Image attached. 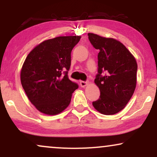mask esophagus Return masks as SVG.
Here are the masks:
<instances>
[{"mask_svg": "<svg viewBox=\"0 0 157 157\" xmlns=\"http://www.w3.org/2000/svg\"><path fill=\"white\" fill-rule=\"evenodd\" d=\"M80 83L81 87H85V86H86L88 85V82H86V81H80Z\"/></svg>", "mask_w": 157, "mask_h": 157, "instance_id": "esophagus-1", "label": "esophagus"}]
</instances>
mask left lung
Here are the masks:
<instances>
[{"label": "left lung", "mask_w": 157, "mask_h": 157, "mask_svg": "<svg viewBox=\"0 0 157 157\" xmlns=\"http://www.w3.org/2000/svg\"><path fill=\"white\" fill-rule=\"evenodd\" d=\"M88 36L94 47L100 51L94 82L100 89V96L92 105L102 114H115L125 107L136 89V59L117 40L93 33ZM102 72H105L104 76Z\"/></svg>", "instance_id": "8db88e82"}]
</instances>
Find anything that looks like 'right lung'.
Returning a JSON list of instances; mask_svg holds the SVG:
<instances>
[{
  "label": "right lung",
  "mask_w": 157,
  "mask_h": 157,
  "mask_svg": "<svg viewBox=\"0 0 157 157\" xmlns=\"http://www.w3.org/2000/svg\"><path fill=\"white\" fill-rule=\"evenodd\" d=\"M81 36H61L36 46L21 71L22 86L30 102L40 112L56 115L70 104L78 85L68 79L71 52Z\"/></svg>",
  "instance_id": "obj_1"
}]
</instances>
